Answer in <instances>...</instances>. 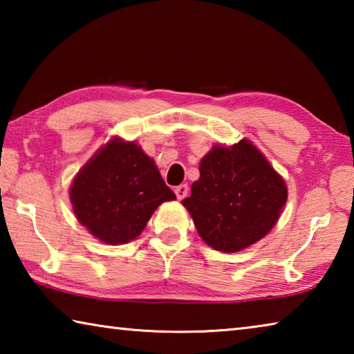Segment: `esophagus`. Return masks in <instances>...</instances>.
<instances>
[{"mask_svg": "<svg viewBox=\"0 0 354 354\" xmlns=\"http://www.w3.org/2000/svg\"><path fill=\"white\" fill-rule=\"evenodd\" d=\"M175 194H176V198H178V200H184L185 196H187V194H189V187H187V184H181V185H178V187L175 189Z\"/></svg>", "mask_w": 354, "mask_h": 354, "instance_id": "obj_1", "label": "esophagus"}]
</instances>
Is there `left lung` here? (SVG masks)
Instances as JSON below:
<instances>
[{
    "instance_id": "1",
    "label": "left lung",
    "mask_w": 354,
    "mask_h": 354,
    "mask_svg": "<svg viewBox=\"0 0 354 354\" xmlns=\"http://www.w3.org/2000/svg\"><path fill=\"white\" fill-rule=\"evenodd\" d=\"M287 201V187L259 149L248 140L214 147L200 164L183 205L209 247L236 253L272 230Z\"/></svg>"
}]
</instances>
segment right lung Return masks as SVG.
Here are the masks:
<instances>
[{"label":"right lung","instance_id":"obj_1","mask_svg":"<svg viewBox=\"0 0 354 354\" xmlns=\"http://www.w3.org/2000/svg\"><path fill=\"white\" fill-rule=\"evenodd\" d=\"M175 198L153 159L136 143L118 139L84 165L70 189L77 220L111 245L133 241L160 203Z\"/></svg>","mask_w":354,"mask_h":354}]
</instances>
